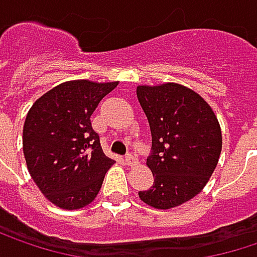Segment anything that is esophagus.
<instances>
[{"label":"esophagus","mask_w":257,"mask_h":257,"mask_svg":"<svg viewBox=\"0 0 257 257\" xmlns=\"http://www.w3.org/2000/svg\"><path fill=\"white\" fill-rule=\"evenodd\" d=\"M125 163L132 168V166H138V165H140V160H138V157L134 156V154H126V156H125Z\"/></svg>","instance_id":"1"}]
</instances>
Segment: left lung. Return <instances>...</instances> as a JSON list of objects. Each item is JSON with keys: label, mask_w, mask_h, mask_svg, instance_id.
<instances>
[{"label": "left lung", "mask_w": 257, "mask_h": 257, "mask_svg": "<svg viewBox=\"0 0 257 257\" xmlns=\"http://www.w3.org/2000/svg\"><path fill=\"white\" fill-rule=\"evenodd\" d=\"M137 97L152 131L147 166L154 176L138 196L156 209H172L197 196L213 174L221 126L210 105L184 85L138 86Z\"/></svg>", "instance_id": "1"}]
</instances>
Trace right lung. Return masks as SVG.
I'll list each match as a JSON object with an SVG mask.
<instances>
[{
    "label": "right lung",
    "mask_w": 257,
    "mask_h": 257,
    "mask_svg": "<svg viewBox=\"0 0 257 257\" xmlns=\"http://www.w3.org/2000/svg\"><path fill=\"white\" fill-rule=\"evenodd\" d=\"M116 86L117 82H64L38 98L26 116L23 153L29 174L61 209L89 204L114 163L103 153L91 114Z\"/></svg>",
    "instance_id": "obj_1"
}]
</instances>
